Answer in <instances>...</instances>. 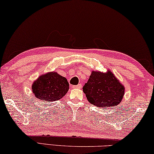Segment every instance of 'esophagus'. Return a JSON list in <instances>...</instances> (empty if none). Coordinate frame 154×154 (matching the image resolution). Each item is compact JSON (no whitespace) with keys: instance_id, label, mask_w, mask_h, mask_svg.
<instances>
[{"instance_id":"esophagus-1","label":"esophagus","mask_w":154,"mask_h":154,"mask_svg":"<svg viewBox=\"0 0 154 154\" xmlns=\"http://www.w3.org/2000/svg\"><path fill=\"white\" fill-rule=\"evenodd\" d=\"M73 88H74V89H81L82 88V85L81 84H79L78 85H74L73 86Z\"/></svg>"}]
</instances>
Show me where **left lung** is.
<instances>
[{
  "instance_id": "1",
  "label": "left lung",
  "mask_w": 154,
  "mask_h": 154,
  "mask_svg": "<svg viewBox=\"0 0 154 154\" xmlns=\"http://www.w3.org/2000/svg\"><path fill=\"white\" fill-rule=\"evenodd\" d=\"M87 100L97 107L115 106L124 95V87L111 72H92L82 88Z\"/></svg>"
}]
</instances>
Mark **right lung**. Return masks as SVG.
Wrapping results in <instances>:
<instances>
[{
    "label": "right lung",
    "mask_w": 154,
    "mask_h": 154,
    "mask_svg": "<svg viewBox=\"0 0 154 154\" xmlns=\"http://www.w3.org/2000/svg\"><path fill=\"white\" fill-rule=\"evenodd\" d=\"M32 93L37 99L54 102L62 98L69 90V83L65 78L57 72L42 75L32 85Z\"/></svg>",
    "instance_id": "obj_1"
}]
</instances>
